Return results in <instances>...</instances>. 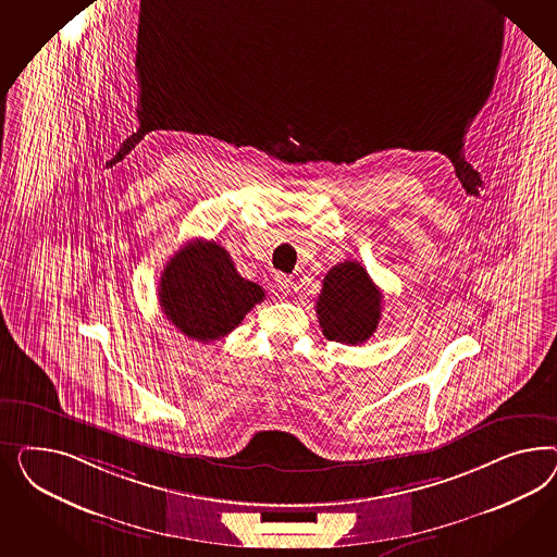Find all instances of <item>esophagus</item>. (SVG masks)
I'll return each mask as SVG.
<instances>
[{
  "instance_id": "34e87169",
  "label": "esophagus",
  "mask_w": 557,
  "mask_h": 557,
  "mask_svg": "<svg viewBox=\"0 0 557 557\" xmlns=\"http://www.w3.org/2000/svg\"><path fill=\"white\" fill-rule=\"evenodd\" d=\"M273 287H275L280 298H286V296H289V292H292V282H289V277L284 275V273H277L273 277Z\"/></svg>"
}]
</instances>
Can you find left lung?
I'll return each instance as SVG.
<instances>
[{"mask_svg":"<svg viewBox=\"0 0 557 557\" xmlns=\"http://www.w3.org/2000/svg\"><path fill=\"white\" fill-rule=\"evenodd\" d=\"M317 317L329 341L361 345L382 319V292L357 261L338 263L324 275Z\"/></svg>","mask_w":557,"mask_h":557,"instance_id":"8db88e82","label":"left lung"}]
</instances>
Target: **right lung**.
Here are the masks:
<instances>
[{
    "instance_id": "right-lung-1",
    "label": "right lung",
    "mask_w": 557,
    "mask_h": 557,
    "mask_svg": "<svg viewBox=\"0 0 557 557\" xmlns=\"http://www.w3.org/2000/svg\"><path fill=\"white\" fill-rule=\"evenodd\" d=\"M265 289L235 270L226 249L196 238L173 255L161 273L159 304L186 337L210 343L235 331Z\"/></svg>"
}]
</instances>
